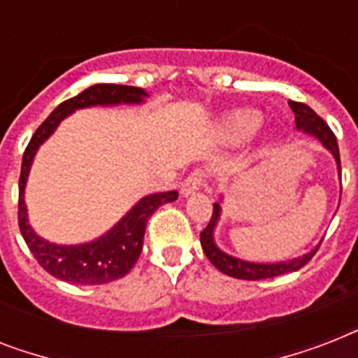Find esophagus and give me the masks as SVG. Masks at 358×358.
<instances>
[{"label":"esophagus","mask_w":358,"mask_h":358,"mask_svg":"<svg viewBox=\"0 0 358 358\" xmlns=\"http://www.w3.org/2000/svg\"><path fill=\"white\" fill-rule=\"evenodd\" d=\"M204 180H206V173H204L202 169L193 171V173L182 182V195H191V193H195L196 189H201L202 184H204Z\"/></svg>","instance_id":"1"}]
</instances>
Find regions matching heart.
<instances>
[{"label":"heart","mask_w":358,"mask_h":358,"mask_svg":"<svg viewBox=\"0 0 358 358\" xmlns=\"http://www.w3.org/2000/svg\"><path fill=\"white\" fill-rule=\"evenodd\" d=\"M260 122V115L256 113V111H252V109H241V111H236V113H232L227 119L224 129H227V134L232 139H243V137H249L250 134H255Z\"/></svg>","instance_id":"heart-1"}]
</instances>
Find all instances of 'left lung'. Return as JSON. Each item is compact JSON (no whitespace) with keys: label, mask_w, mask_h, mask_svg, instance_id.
Returning a JSON list of instances; mask_svg holds the SVG:
<instances>
[{"label":"left lung","mask_w":358,"mask_h":358,"mask_svg":"<svg viewBox=\"0 0 358 358\" xmlns=\"http://www.w3.org/2000/svg\"><path fill=\"white\" fill-rule=\"evenodd\" d=\"M289 108L295 113V124L297 128L303 129L305 134L314 135L316 139H320L323 143L325 148L333 152L334 159L338 163V171L342 173V165H340V150L338 143H336V135L333 134V129L329 128V124L317 117L316 111H312L306 103L303 102H289ZM219 213H221V206L217 202L213 204V213L212 219L208 227L201 232V245L204 255L208 256V260L212 262L213 266L217 267L219 271L229 275V277L241 278V280H262V278H271L278 277V275H284V273L297 271L303 266H306L308 262L312 260V256L316 255L314 249L308 255L301 256V258H295L292 262H280V264H252V262H245L234 258V256L224 255L223 250L217 249V245L213 243V227L217 223Z\"/></svg>","instance_id":"8db88e82"}]
</instances>
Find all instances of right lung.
<instances>
[{
	"label": "right lung",
	"instance_id": "1",
	"mask_svg": "<svg viewBox=\"0 0 358 358\" xmlns=\"http://www.w3.org/2000/svg\"><path fill=\"white\" fill-rule=\"evenodd\" d=\"M145 96L146 92L139 87L113 85V83H98L89 87L87 91L70 100H64L59 108L53 109L52 115L36 128L25 148L22 157V171H20L18 227L31 255L55 278L74 284H106L128 275L143 250V238L150 215L165 202L176 201L178 193L165 191V193L145 196L129 210L128 215L113 230H109L108 234L96 241L85 245H53L33 232L25 213L24 187L36 148L53 134L57 124L76 109L89 108V106L139 103Z\"/></svg>",
	"mask_w": 358,
	"mask_h": 358
}]
</instances>
